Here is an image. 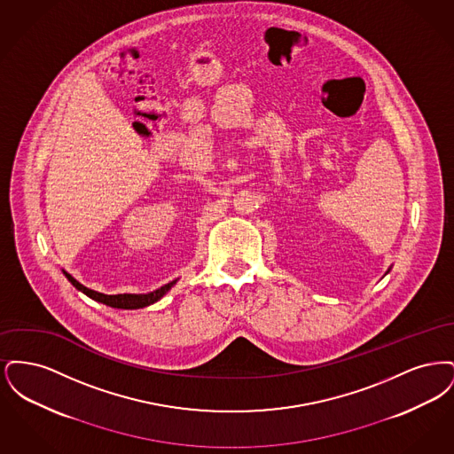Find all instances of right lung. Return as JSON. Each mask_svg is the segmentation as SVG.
<instances>
[{
	"label": "right lung",
	"mask_w": 454,
	"mask_h": 454,
	"mask_svg": "<svg viewBox=\"0 0 454 454\" xmlns=\"http://www.w3.org/2000/svg\"><path fill=\"white\" fill-rule=\"evenodd\" d=\"M63 272H65L67 281L71 282L78 291L85 293L88 298H91L95 301L104 302V304L112 306V308H121V309H137V308H145V306H150L153 302L160 301L172 289L173 284L176 282H168V284L161 286L160 289L148 293V294H104V293L88 289L82 282L76 281L71 274H67L66 270H63Z\"/></svg>",
	"instance_id": "add662e5"
}]
</instances>
